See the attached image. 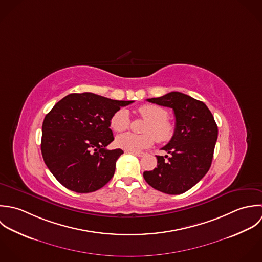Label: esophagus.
Segmentation results:
<instances>
[{
	"mask_svg": "<svg viewBox=\"0 0 262 262\" xmlns=\"http://www.w3.org/2000/svg\"><path fill=\"white\" fill-rule=\"evenodd\" d=\"M127 152L132 154V155H134V156H136V157H138V158H142V157L144 156L143 152H137V151H127Z\"/></svg>",
	"mask_w": 262,
	"mask_h": 262,
	"instance_id": "34e87169",
	"label": "esophagus"
}]
</instances>
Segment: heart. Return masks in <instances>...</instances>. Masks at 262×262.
<instances>
[{"instance_id":"obj_1","label":"heart","mask_w":262,"mask_h":262,"mask_svg":"<svg viewBox=\"0 0 262 262\" xmlns=\"http://www.w3.org/2000/svg\"><path fill=\"white\" fill-rule=\"evenodd\" d=\"M140 116L147 122L144 124L143 134L131 132L123 133L116 138L118 147L127 151H141L150 147L157 138L160 142H167L174 136V124L168 119V112L156 104H143L138 108ZM112 129L122 132L130 125L129 113L125 108L116 111L110 120Z\"/></svg>"}]
</instances>
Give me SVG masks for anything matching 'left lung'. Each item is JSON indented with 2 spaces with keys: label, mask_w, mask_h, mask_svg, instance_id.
<instances>
[{
  "label": "left lung",
  "mask_w": 262,
  "mask_h": 262,
  "mask_svg": "<svg viewBox=\"0 0 262 262\" xmlns=\"http://www.w3.org/2000/svg\"><path fill=\"white\" fill-rule=\"evenodd\" d=\"M147 101L173 108L174 136L162 149L168 156H157L158 168L143 173L152 188L167 194H182L196 185L208 172L217 126L206 104L182 92L172 91Z\"/></svg>",
  "instance_id": "1"
}]
</instances>
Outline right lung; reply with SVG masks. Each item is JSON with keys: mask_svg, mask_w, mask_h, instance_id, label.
<instances>
[{"mask_svg": "<svg viewBox=\"0 0 262 262\" xmlns=\"http://www.w3.org/2000/svg\"><path fill=\"white\" fill-rule=\"evenodd\" d=\"M133 100H114L91 92L71 93L58 101L42 123L41 155L55 178L67 189L89 193L115 174L124 151L105 149L113 140L110 120Z\"/></svg>", "mask_w": 262, "mask_h": 262, "instance_id": "right-lung-1", "label": "right lung"}]
</instances>
